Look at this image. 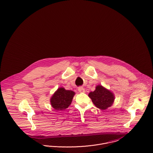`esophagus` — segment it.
Segmentation results:
<instances>
[{
  "label": "esophagus",
  "mask_w": 153,
  "mask_h": 153,
  "mask_svg": "<svg viewBox=\"0 0 153 153\" xmlns=\"http://www.w3.org/2000/svg\"><path fill=\"white\" fill-rule=\"evenodd\" d=\"M78 91L81 93H85V90L83 87H79L78 88Z\"/></svg>",
  "instance_id": "obj_1"
}]
</instances>
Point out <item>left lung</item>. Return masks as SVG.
I'll list each match as a JSON object with an SVG mask.
<instances>
[{
	"mask_svg": "<svg viewBox=\"0 0 153 153\" xmlns=\"http://www.w3.org/2000/svg\"><path fill=\"white\" fill-rule=\"evenodd\" d=\"M88 96L95 106L102 110L111 107L115 99L112 92L102 85H97L95 91L90 92Z\"/></svg>",
	"mask_w": 153,
	"mask_h": 153,
	"instance_id": "left-lung-1",
	"label": "left lung"
}]
</instances>
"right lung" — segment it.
<instances>
[{"mask_svg": "<svg viewBox=\"0 0 153 153\" xmlns=\"http://www.w3.org/2000/svg\"><path fill=\"white\" fill-rule=\"evenodd\" d=\"M75 92L65 90L63 88H59L51 99V106L57 110H64L71 104Z\"/></svg>", "mask_w": 153, "mask_h": 153, "instance_id": "1", "label": "right lung"}]
</instances>
